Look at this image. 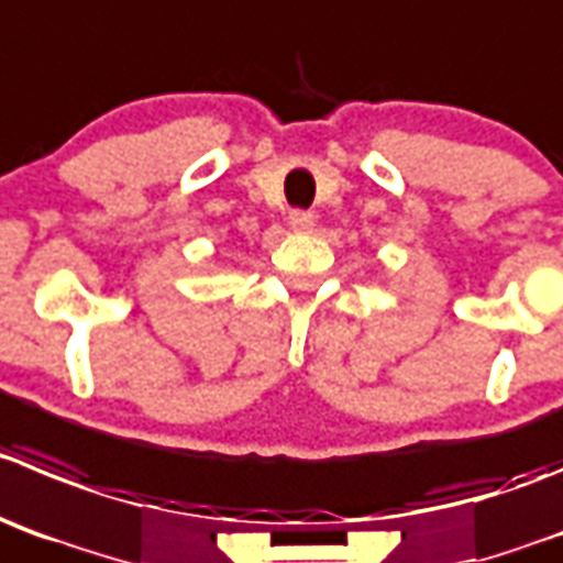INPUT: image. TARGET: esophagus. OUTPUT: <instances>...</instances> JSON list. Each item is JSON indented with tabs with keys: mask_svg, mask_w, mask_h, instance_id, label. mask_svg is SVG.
<instances>
[{
	"mask_svg": "<svg viewBox=\"0 0 563 563\" xmlns=\"http://www.w3.org/2000/svg\"><path fill=\"white\" fill-rule=\"evenodd\" d=\"M288 224H291L294 233H308L313 228V213L311 210H291L288 213Z\"/></svg>",
	"mask_w": 563,
	"mask_h": 563,
	"instance_id": "esophagus-1",
	"label": "esophagus"
}]
</instances>
